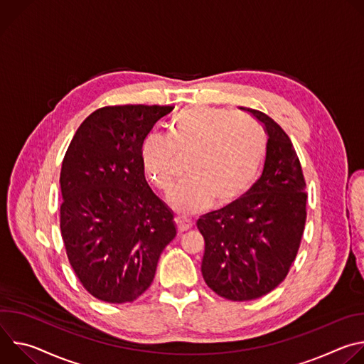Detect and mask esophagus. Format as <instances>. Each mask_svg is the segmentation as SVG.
I'll return each instance as SVG.
<instances>
[{
	"label": "esophagus",
	"instance_id": "obj_1",
	"mask_svg": "<svg viewBox=\"0 0 364 364\" xmlns=\"http://www.w3.org/2000/svg\"><path fill=\"white\" fill-rule=\"evenodd\" d=\"M176 225H177L178 232L183 233V232H187L188 229H191L193 222L188 219H184V218H176Z\"/></svg>",
	"mask_w": 364,
	"mask_h": 364
}]
</instances>
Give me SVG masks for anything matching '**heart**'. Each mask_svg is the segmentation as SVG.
I'll return each instance as SVG.
<instances>
[{"label":"heart","mask_w":364,"mask_h":364,"mask_svg":"<svg viewBox=\"0 0 364 364\" xmlns=\"http://www.w3.org/2000/svg\"><path fill=\"white\" fill-rule=\"evenodd\" d=\"M267 152L264 129L247 117L209 105L181 109L170 124V138L149 134L141 146L148 180L168 194L178 180V160H187L186 180L170 197L180 215L228 207L253 186Z\"/></svg>","instance_id":"obj_1"}]
</instances>
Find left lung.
Here are the masks:
<instances>
[{
  "label": "left lung",
  "instance_id": "1",
  "mask_svg": "<svg viewBox=\"0 0 364 364\" xmlns=\"http://www.w3.org/2000/svg\"><path fill=\"white\" fill-rule=\"evenodd\" d=\"M240 109L269 136L262 176L235 204L197 220L205 243L203 278L230 301L264 296L285 279L306 219L305 180L289 136L267 114Z\"/></svg>",
  "mask_w": 364,
  "mask_h": 364
}]
</instances>
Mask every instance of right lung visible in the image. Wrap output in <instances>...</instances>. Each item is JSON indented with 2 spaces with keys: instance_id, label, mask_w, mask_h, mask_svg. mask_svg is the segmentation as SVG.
<instances>
[{
  "instance_id": "right-lung-1",
  "label": "right lung",
  "mask_w": 364,
  "mask_h": 364,
  "mask_svg": "<svg viewBox=\"0 0 364 364\" xmlns=\"http://www.w3.org/2000/svg\"><path fill=\"white\" fill-rule=\"evenodd\" d=\"M173 107H105L77 128L62 164L60 230L69 262L95 298L132 302L176 237L173 212L144 174L141 146Z\"/></svg>"
}]
</instances>
